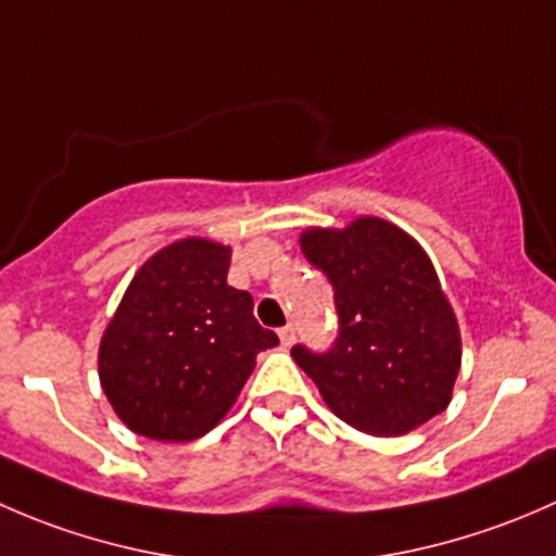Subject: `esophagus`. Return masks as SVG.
<instances>
[{
  "instance_id": "34e87169",
  "label": "esophagus",
  "mask_w": 556,
  "mask_h": 556,
  "mask_svg": "<svg viewBox=\"0 0 556 556\" xmlns=\"http://www.w3.org/2000/svg\"><path fill=\"white\" fill-rule=\"evenodd\" d=\"M295 339V328L293 325H285V328H279V341H282V346H290Z\"/></svg>"
}]
</instances>
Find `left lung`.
<instances>
[{"instance_id":"obj_1","label":"left lung","mask_w":556,"mask_h":556,"mask_svg":"<svg viewBox=\"0 0 556 556\" xmlns=\"http://www.w3.org/2000/svg\"><path fill=\"white\" fill-rule=\"evenodd\" d=\"M301 250L333 285L339 336L328 352L290 355L330 412L384 439L444 412L463 344L428 252L382 217L306 228Z\"/></svg>"}]
</instances>
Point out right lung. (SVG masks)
<instances>
[{
	"instance_id": "1",
	"label": "right lung",
	"mask_w": 556,
	"mask_h": 556,
	"mask_svg": "<svg viewBox=\"0 0 556 556\" xmlns=\"http://www.w3.org/2000/svg\"><path fill=\"white\" fill-rule=\"evenodd\" d=\"M231 247L179 239L134 274L99 344V379L128 430L193 441L237 403L257 352L277 346L252 295L226 282Z\"/></svg>"
}]
</instances>
